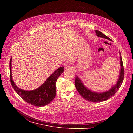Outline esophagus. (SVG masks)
Returning <instances> with one entry per match:
<instances>
[{
  "instance_id": "obj_1",
  "label": "esophagus",
  "mask_w": 133,
  "mask_h": 133,
  "mask_svg": "<svg viewBox=\"0 0 133 133\" xmlns=\"http://www.w3.org/2000/svg\"><path fill=\"white\" fill-rule=\"evenodd\" d=\"M65 68L66 69H69V68H70L71 67H72V64L71 63H70V62H66L64 63V64Z\"/></svg>"
}]
</instances>
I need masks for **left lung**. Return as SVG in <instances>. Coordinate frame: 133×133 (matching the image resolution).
Instances as JSON below:
<instances>
[{
    "mask_svg": "<svg viewBox=\"0 0 133 133\" xmlns=\"http://www.w3.org/2000/svg\"><path fill=\"white\" fill-rule=\"evenodd\" d=\"M95 32L98 37L104 38L107 39L111 40L110 38H109L108 36H107L105 35H104L101 32L98 30H95ZM120 60L121 68L119 78L117 82V83L115 85H114L111 89H110L109 91L103 93H97L93 92L88 89L87 87H85L81 82L80 78L76 75L75 85L76 87V89L77 91L79 92V93L85 100L93 102H99L104 101L112 97L119 89L124 79V70L121 56H120Z\"/></svg>",
    "mask_w": 133,
    "mask_h": 133,
    "instance_id": "obj_1",
    "label": "left lung"
}]
</instances>
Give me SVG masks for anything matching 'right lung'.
<instances>
[{
    "label": "right lung",
    "mask_w": 133,
    "mask_h": 133,
    "mask_svg": "<svg viewBox=\"0 0 133 133\" xmlns=\"http://www.w3.org/2000/svg\"><path fill=\"white\" fill-rule=\"evenodd\" d=\"M12 57L10 61V73L11 85L19 96L27 103L36 107H43L50 103L56 94V82L58 77L63 72L64 67L57 69L38 88L33 91H24L19 88L12 79L11 66Z\"/></svg>",
    "instance_id": "obj_1"
}]
</instances>
